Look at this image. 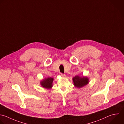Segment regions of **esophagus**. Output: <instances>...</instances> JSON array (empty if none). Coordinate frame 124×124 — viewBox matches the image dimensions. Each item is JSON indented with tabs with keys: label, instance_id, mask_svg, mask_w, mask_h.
<instances>
[{
	"label": "esophagus",
	"instance_id": "esophagus-1",
	"mask_svg": "<svg viewBox=\"0 0 124 124\" xmlns=\"http://www.w3.org/2000/svg\"><path fill=\"white\" fill-rule=\"evenodd\" d=\"M60 75L63 78H64V77H66V75L65 74H63V73H60Z\"/></svg>",
	"mask_w": 124,
	"mask_h": 124
}]
</instances>
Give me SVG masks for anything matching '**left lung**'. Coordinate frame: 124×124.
<instances>
[{"label": "left lung", "mask_w": 124, "mask_h": 124, "mask_svg": "<svg viewBox=\"0 0 124 124\" xmlns=\"http://www.w3.org/2000/svg\"><path fill=\"white\" fill-rule=\"evenodd\" d=\"M72 81L74 86L77 88H81L87 85L89 83V78L87 76L76 75L73 77Z\"/></svg>", "instance_id": "obj_1"}]
</instances>
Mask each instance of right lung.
<instances>
[{"mask_svg":"<svg viewBox=\"0 0 124 124\" xmlns=\"http://www.w3.org/2000/svg\"><path fill=\"white\" fill-rule=\"evenodd\" d=\"M54 79L53 77L45 78L40 82V85L43 88L50 90L52 88L53 85V83Z\"/></svg>","mask_w":124,"mask_h":124,"instance_id":"add662e5","label":"right lung"}]
</instances>
